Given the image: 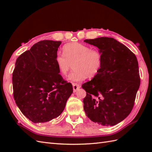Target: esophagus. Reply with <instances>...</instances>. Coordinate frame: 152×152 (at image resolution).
I'll list each match as a JSON object with an SVG mask.
<instances>
[{"instance_id": "34e87169", "label": "esophagus", "mask_w": 152, "mask_h": 152, "mask_svg": "<svg viewBox=\"0 0 152 152\" xmlns=\"http://www.w3.org/2000/svg\"><path fill=\"white\" fill-rule=\"evenodd\" d=\"M72 87H73V91L74 93L80 88V86L78 84V83H72Z\"/></svg>"}]
</instances>
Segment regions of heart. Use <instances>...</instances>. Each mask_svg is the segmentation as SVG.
Wrapping results in <instances>:
<instances>
[{"instance_id":"heart-1","label":"heart","mask_w":152,"mask_h":152,"mask_svg":"<svg viewBox=\"0 0 152 152\" xmlns=\"http://www.w3.org/2000/svg\"><path fill=\"white\" fill-rule=\"evenodd\" d=\"M63 54L57 55L55 63L62 76H65L72 65L74 70L67 78L71 82H81L88 76L93 78L102 66L101 51L85 44L74 42L64 45Z\"/></svg>"}]
</instances>
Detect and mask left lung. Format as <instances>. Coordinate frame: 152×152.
Segmentation results:
<instances>
[{
    "label": "left lung",
    "instance_id": "obj_1",
    "mask_svg": "<svg viewBox=\"0 0 152 152\" xmlns=\"http://www.w3.org/2000/svg\"><path fill=\"white\" fill-rule=\"evenodd\" d=\"M99 48L102 66L97 75L82 86L86 91L83 109L93 122L113 126L129 115L133 108L140 79L135 55L113 38L87 39Z\"/></svg>",
    "mask_w": 152,
    "mask_h": 152
}]
</instances>
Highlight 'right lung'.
I'll return each instance as SVG.
<instances>
[{"mask_svg":"<svg viewBox=\"0 0 152 152\" xmlns=\"http://www.w3.org/2000/svg\"><path fill=\"white\" fill-rule=\"evenodd\" d=\"M61 41L38 42L19 56L12 74L16 104L30 121L45 123L58 117L73 92L59 74L55 59Z\"/></svg>","mask_w":152,"mask_h":152,"instance_id":"right-lung-1","label":"right lung"}]
</instances>
